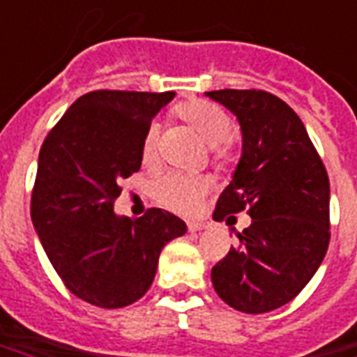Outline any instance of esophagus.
<instances>
[{
    "instance_id": "1",
    "label": "esophagus",
    "mask_w": 357,
    "mask_h": 357,
    "mask_svg": "<svg viewBox=\"0 0 357 357\" xmlns=\"http://www.w3.org/2000/svg\"><path fill=\"white\" fill-rule=\"evenodd\" d=\"M187 228H189V232H200V230H204V228H206V225H204V222H198V221H190L189 225H187Z\"/></svg>"
}]
</instances>
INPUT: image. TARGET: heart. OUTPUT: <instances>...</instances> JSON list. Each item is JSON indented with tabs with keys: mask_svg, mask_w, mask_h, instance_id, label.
I'll use <instances>...</instances> for the list:
<instances>
[{
	"mask_svg": "<svg viewBox=\"0 0 357 357\" xmlns=\"http://www.w3.org/2000/svg\"><path fill=\"white\" fill-rule=\"evenodd\" d=\"M178 116L197 130L204 142L208 144L213 157L219 162H225L232 157V119L222 108L208 100H189L178 106ZM159 146V125L151 123L144 132L142 157L146 162H151L157 155ZM211 183L202 176H179L170 174L160 178L153 187L155 198L162 206H167L178 213L197 211L204 195Z\"/></svg>",
	"mask_w": 357,
	"mask_h": 357,
	"instance_id": "b5f03b06",
	"label": "heart"
}]
</instances>
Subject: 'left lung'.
Wrapping results in <instances>:
<instances>
[{"label": "left lung", "mask_w": 357, "mask_h": 357, "mask_svg": "<svg viewBox=\"0 0 357 357\" xmlns=\"http://www.w3.org/2000/svg\"><path fill=\"white\" fill-rule=\"evenodd\" d=\"M238 118L243 148L215 221L247 209L251 227L211 269L219 298L260 314L292 301L330 245V179L298 114L262 89L206 91Z\"/></svg>", "instance_id": "left-lung-1"}]
</instances>
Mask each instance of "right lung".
Here are the masks:
<instances>
[{
    "label": "right lung",
    "instance_id": "obj_1",
    "mask_svg": "<svg viewBox=\"0 0 357 357\" xmlns=\"http://www.w3.org/2000/svg\"><path fill=\"white\" fill-rule=\"evenodd\" d=\"M174 95L97 89L76 99L43 142L31 221L65 287L91 305L138 301L162 247L187 232L165 209L136 221L114 213L121 179L142 165L144 132Z\"/></svg>",
    "mask_w": 357,
    "mask_h": 357
}]
</instances>
